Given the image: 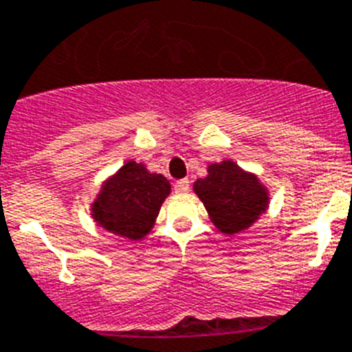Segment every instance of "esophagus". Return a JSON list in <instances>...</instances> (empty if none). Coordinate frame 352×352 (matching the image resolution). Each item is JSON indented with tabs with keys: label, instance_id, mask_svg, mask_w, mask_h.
Instances as JSON below:
<instances>
[{
	"label": "esophagus",
	"instance_id": "34e87169",
	"mask_svg": "<svg viewBox=\"0 0 352 352\" xmlns=\"http://www.w3.org/2000/svg\"><path fill=\"white\" fill-rule=\"evenodd\" d=\"M188 188H190V182H188V179H179V182H176V185H174V190L178 194L188 192Z\"/></svg>",
	"mask_w": 352,
	"mask_h": 352
}]
</instances>
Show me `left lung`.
<instances>
[{"label": "left lung", "instance_id": "obj_1", "mask_svg": "<svg viewBox=\"0 0 352 352\" xmlns=\"http://www.w3.org/2000/svg\"><path fill=\"white\" fill-rule=\"evenodd\" d=\"M207 173L194 182L192 188L221 234L248 230L268 210L270 190L257 174L245 170L234 160L210 164Z\"/></svg>", "mask_w": 352, "mask_h": 352}]
</instances>
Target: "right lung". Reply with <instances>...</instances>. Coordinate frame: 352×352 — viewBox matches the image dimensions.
<instances>
[{
    "label": "right lung",
    "instance_id": "1",
    "mask_svg": "<svg viewBox=\"0 0 352 352\" xmlns=\"http://www.w3.org/2000/svg\"><path fill=\"white\" fill-rule=\"evenodd\" d=\"M170 194L169 179L147 170L144 164L127 160L104 179L91 203V217L109 234L142 241L153 230L160 208Z\"/></svg>",
    "mask_w": 352,
    "mask_h": 352
}]
</instances>
